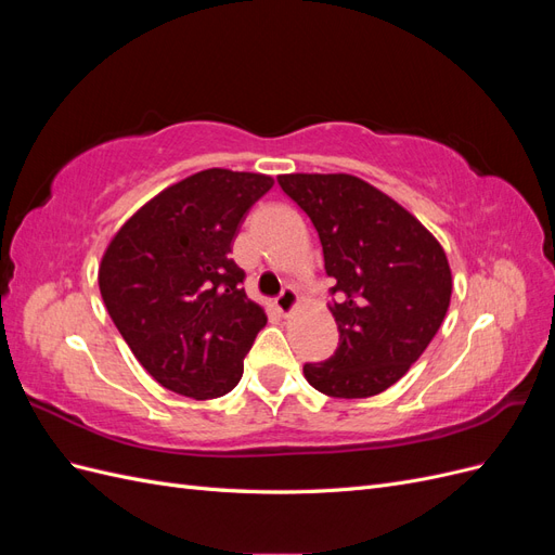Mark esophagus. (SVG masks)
Instances as JSON below:
<instances>
[{
  "mask_svg": "<svg viewBox=\"0 0 555 555\" xmlns=\"http://www.w3.org/2000/svg\"><path fill=\"white\" fill-rule=\"evenodd\" d=\"M275 308H278L284 317H289V314L298 308V294H296L292 287L282 289V294L275 298Z\"/></svg>",
  "mask_w": 555,
  "mask_h": 555,
  "instance_id": "esophagus-1",
  "label": "esophagus"
}]
</instances>
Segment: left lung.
I'll return each mask as SVG.
<instances>
[{
	"label": "left lung",
	"instance_id": "obj_1",
	"mask_svg": "<svg viewBox=\"0 0 555 555\" xmlns=\"http://www.w3.org/2000/svg\"><path fill=\"white\" fill-rule=\"evenodd\" d=\"M284 194L308 212L335 278L328 304L340 343L304 375L333 398L389 389L424 354L451 300L440 241L389 194L349 173H284Z\"/></svg>",
	"mask_w": 555,
	"mask_h": 555
}]
</instances>
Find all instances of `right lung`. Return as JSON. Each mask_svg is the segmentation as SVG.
Here are the masks:
<instances>
[{"label": "right lung", "mask_w": 555, "mask_h": 555, "mask_svg": "<svg viewBox=\"0 0 555 555\" xmlns=\"http://www.w3.org/2000/svg\"><path fill=\"white\" fill-rule=\"evenodd\" d=\"M273 178L206 169L162 190L111 238L99 292L133 357L164 389L194 400L229 393L266 326L231 243Z\"/></svg>", "instance_id": "right-lung-1"}]
</instances>
